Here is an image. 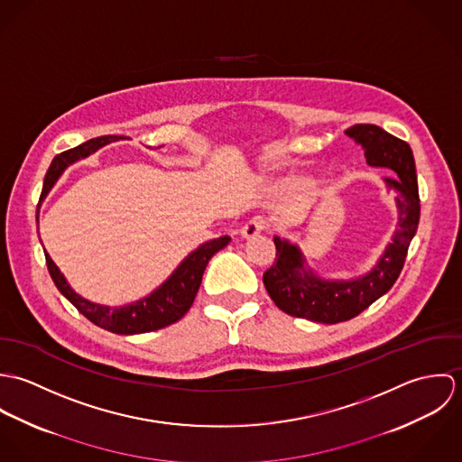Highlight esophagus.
Returning a JSON list of instances; mask_svg holds the SVG:
<instances>
[{
  "label": "esophagus",
  "mask_w": 462,
  "mask_h": 462,
  "mask_svg": "<svg viewBox=\"0 0 462 462\" xmlns=\"http://www.w3.org/2000/svg\"><path fill=\"white\" fill-rule=\"evenodd\" d=\"M266 220H264L263 217H254V218H251L242 229H240V235L244 236V238H254V236H258V235H262L264 229H266Z\"/></svg>",
  "instance_id": "34e87169"
}]
</instances>
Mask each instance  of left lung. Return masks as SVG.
Returning <instances> with one entry per match:
<instances>
[{
    "instance_id": "8db88e82",
    "label": "left lung",
    "mask_w": 462,
    "mask_h": 462,
    "mask_svg": "<svg viewBox=\"0 0 462 462\" xmlns=\"http://www.w3.org/2000/svg\"><path fill=\"white\" fill-rule=\"evenodd\" d=\"M345 133L365 149L368 165L390 169L398 176L383 178L386 189L396 192L398 218L392 242L377 263L354 279H324L308 264L297 244L273 236L277 262L263 273L270 299L281 311L320 324L350 320L390 291L420 222L416 165L409 143L375 125H356Z\"/></svg>"
}]
</instances>
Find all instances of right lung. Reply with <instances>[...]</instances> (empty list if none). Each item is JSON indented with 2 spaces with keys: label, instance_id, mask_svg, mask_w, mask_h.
Wrapping results in <instances>:
<instances>
[{
  "label": "right lung",
  "instance_id": "right-lung-1",
  "mask_svg": "<svg viewBox=\"0 0 462 462\" xmlns=\"http://www.w3.org/2000/svg\"><path fill=\"white\" fill-rule=\"evenodd\" d=\"M125 138L126 136H117V134L92 138L74 149H69L66 152H60L59 156H55L44 178L41 200H44L51 192V189L55 187V183L59 181V178L64 174L69 165L94 154L97 149L105 147L110 142H117ZM229 242H231L229 236H220L199 245L196 251H192L181 263L178 264V268L156 290H152L147 297H142L140 300L126 306H103L88 299H83L70 288L66 275L51 260V256L46 251L44 254H46V263L53 282L83 317H87L97 328L116 332V334H142V332L167 328L185 317V313L190 310L198 295L206 264L215 253L224 249Z\"/></svg>",
  "mask_w": 462,
  "mask_h": 462
}]
</instances>
